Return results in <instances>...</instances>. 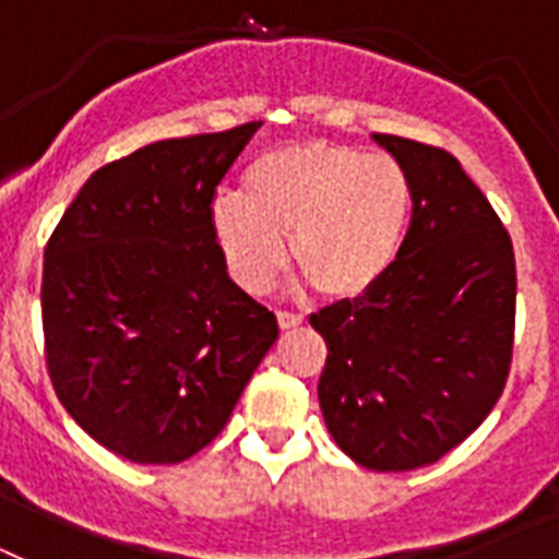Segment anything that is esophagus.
<instances>
[{
    "label": "esophagus",
    "mask_w": 559,
    "mask_h": 559,
    "mask_svg": "<svg viewBox=\"0 0 559 559\" xmlns=\"http://www.w3.org/2000/svg\"><path fill=\"white\" fill-rule=\"evenodd\" d=\"M276 321H280V326H283V330H295V326L304 324V314H297V312H276Z\"/></svg>",
    "instance_id": "obj_1"
}]
</instances>
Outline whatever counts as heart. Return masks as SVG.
<instances>
[{"mask_svg": "<svg viewBox=\"0 0 559 559\" xmlns=\"http://www.w3.org/2000/svg\"><path fill=\"white\" fill-rule=\"evenodd\" d=\"M413 224V182L401 162L335 141L274 146L245 170V197L221 194L209 226L247 292L271 285L285 241L330 300H362L394 271Z\"/></svg>", "mask_w": 559, "mask_h": 559, "instance_id": "1", "label": "heart"}]
</instances>
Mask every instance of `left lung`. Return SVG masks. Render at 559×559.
I'll use <instances>...</instances> for the list:
<instances>
[{
    "label": "left lung",
    "instance_id": "8db88e82",
    "mask_svg": "<svg viewBox=\"0 0 559 559\" xmlns=\"http://www.w3.org/2000/svg\"><path fill=\"white\" fill-rule=\"evenodd\" d=\"M413 182L394 271L362 300L309 318L324 335L326 430L371 472L442 460L484 424L510 374L515 255L501 217L454 155L371 135Z\"/></svg>",
    "mask_w": 559,
    "mask_h": 559
}]
</instances>
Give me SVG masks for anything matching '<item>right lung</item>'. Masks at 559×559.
Listing matches in <instances>:
<instances>
[{"label":"right lung","instance_id":"obj_1","mask_svg":"<svg viewBox=\"0 0 559 559\" xmlns=\"http://www.w3.org/2000/svg\"><path fill=\"white\" fill-rule=\"evenodd\" d=\"M262 123L170 138L99 167L44 250L46 368L111 454L182 463L229 421L280 335L226 274L209 209Z\"/></svg>","mask_w":559,"mask_h":559}]
</instances>
